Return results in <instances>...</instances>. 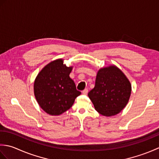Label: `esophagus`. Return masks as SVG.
Returning a JSON list of instances; mask_svg holds the SVG:
<instances>
[{
    "label": "esophagus",
    "instance_id": "obj_1",
    "mask_svg": "<svg viewBox=\"0 0 159 159\" xmlns=\"http://www.w3.org/2000/svg\"><path fill=\"white\" fill-rule=\"evenodd\" d=\"M82 93H83V94H87V93H88V89H85L84 90H83Z\"/></svg>",
    "mask_w": 159,
    "mask_h": 159
}]
</instances>
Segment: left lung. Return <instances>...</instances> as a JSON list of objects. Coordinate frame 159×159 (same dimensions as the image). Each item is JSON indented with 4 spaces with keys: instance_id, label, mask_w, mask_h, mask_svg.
<instances>
[{
    "instance_id": "obj_1",
    "label": "left lung",
    "mask_w": 159,
    "mask_h": 159,
    "mask_svg": "<svg viewBox=\"0 0 159 159\" xmlns=\"http://www.w3.org/2000/svg\"><path fill=\"white\" fill-rule=\"evenodd\" d=\"M130 93L129 80L119 68L111 66L98 72L95 87L88 96L98 112L104 116H112L126 107Z\"/></svg>"
}]
</instances>
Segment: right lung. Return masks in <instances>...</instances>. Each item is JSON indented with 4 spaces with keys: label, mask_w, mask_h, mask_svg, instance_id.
Returning <instances> with one entry per match:
<instances>
[{
    "label": "right lung",
    "mask_w": 159,
    "mask_h": 159,
    "mask_svg": "<svg viewBox=\"0 0 159 159\" xmlns=\"http://www.w3.org/2000/svg\"><path fill=\"white\" fill-rule=\"evenodd\" d=\"M72 67L62 59L50 62L41 70L34 83V93L39 105L52 116H59L70 109L81 92L70 79Z\"/></svg>",
    "instance_id": "1"
}]
</instances>
